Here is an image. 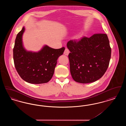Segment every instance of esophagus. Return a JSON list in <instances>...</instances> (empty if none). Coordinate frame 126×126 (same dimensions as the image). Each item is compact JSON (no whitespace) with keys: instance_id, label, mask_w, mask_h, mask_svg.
<instances>
[{"instance_id":"1","label":"esophagus","mask_w":126,"mask_h":126,"mask_svg":"<svg viewBox=\"0 0 126 126\" xmlns=\"http://www.w3.org/2000/svg\"><path fill=\"white\" fill-rule=\"evenodd\" d=\"M69 52H70V51H69V49H68V48H66V49H65V51H64V54H65V55L67 56V55H68V54L69 53Z\"/></svg>"}]
</instances>
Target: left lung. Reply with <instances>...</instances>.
<instances>
[{
  "instance_id": "1",
  "label": "left lung",
  "mask_w": 126,
  "mask_h": 126,
  "mask_svg": "<svg viewBox=\"0 0 126 126\" xmlns=\"http://www.w3.org/2000/svg\"><path fill=\"white\" fill-rule=\"evenodd\" d=\"M70 70L77 82L86 84L101 78L106 71L111 57L107 35L95 33L88 38L70 40L67 43Z\"/></svg>"
}]
</instances>
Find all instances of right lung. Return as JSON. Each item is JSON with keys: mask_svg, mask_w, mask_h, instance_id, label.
Masks as SVG:
<instances>
[{"mask_svg": "<svg viewBox=\"0 0 126 126\" xmlns=\"http://www.w3.org/2000/svg\"><path fill=\"white\" fill-rule=\"evenodd\" d=\"M24 28L19 32L13 48V59L16 69L25 81L33 84L48 82L54 74L58 58L62 55L65 47L54 49L45 46L38 52L25 50L22 45Z\"/></svg>", "mask_w": 126, "mask_h": 126, "instance_id": "right-lung-1", "label": "right lung"}]
</instances>
